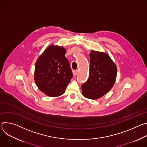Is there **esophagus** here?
Segmentation results:
<instances>
[{"label":"esophagus","instance_id":"34e87169","mask_svg":"<svg viewBox=\"0 0 147 147\" xmlns=\"http://www.w3.org/2000/svg\"><path fill=\"white\" fill-rule=\"evenodd\" d=\"M73 73L74 76H76L78 73V70H73Z\"/></svg>","mask_w":147,"mask_h":147}]
</instances>
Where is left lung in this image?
<instances>
[{
  "instance_id": "obj_1",
  "label": "left lung",
  "mask_w": 147,
  "mask_h": 147,
  "mask_svg": "<svg viewBox=\"0 0 147 147\" xmlns=\"http://www.w3.org/2000/svg\"><path fill=\"white\" fill-rule=\"evenodd\" d=\"M116 75V66L108 55L92 51L89 78L81 86L82 95L91 99L102 96L113 87Z\"/></svg>"
}]
</instances>
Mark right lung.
Listing matches in <instances>:
<instances>
[{"label":"right lung","instance_id":"right-lung-1","mask_svg":"<svg viewBox=\"0 0 147 147\" xmlns=\"http://www.w3.org/2000/svg\"><path fill=\"white\" fill-rule=\"evenodd\" d=\"M65 53L64 48L51 45L36 60L35 82L38 88L49 96H58L64 94L73 77Z\"/></svg>","mask_w":147,"mask_h":147}]
</instances>
